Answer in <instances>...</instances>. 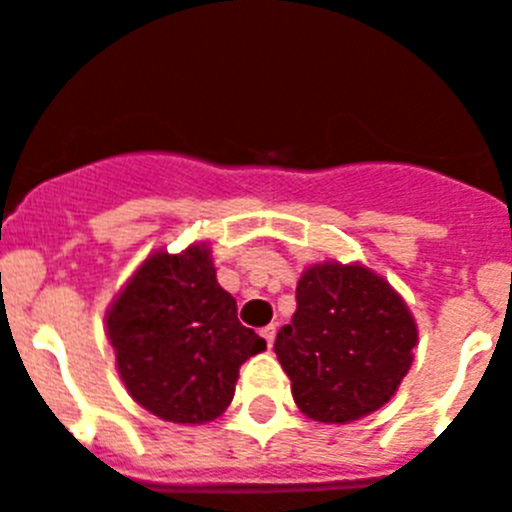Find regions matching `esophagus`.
<instances>
[{
	"mask_svg": "<svg viewBox=\"0 0 512 512\" xmlns=\"http://www.w3.org/2000/svg\"><path fill=\"white\" fill-rule=\"evenodd\" d=\"M261 336H264L266 346H274V338H277V325H266V328H261Z\"/></svg>",
	"mask_w": 512,
	"mask_h": 512,
	"instance_id": "obj_1",
	"label": "esophagus"
}]
</instances>
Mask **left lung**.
<instances>
[{
  "mask_svg": "<svg viewBox=\"0 0 512 512\" xmlns=\"http://www.w3.org/2000/svg\"><path fill=\"white\" fill-rule=\"evenodd\" d=\"M418 330L408 305L364 266H310L297 312L274 354L297 408L320 423H351L382 408L413 364Z\"/></svg>",
  "mask_w": 512,
  "mask_h": 512,
  "instance_id": "left-lung-1",
  "label": "left lung"
}]
</instances>
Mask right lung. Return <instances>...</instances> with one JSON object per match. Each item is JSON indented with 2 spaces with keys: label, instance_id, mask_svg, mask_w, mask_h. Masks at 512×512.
<instances>
[{
  "label": "right lung",
  "instance_id": "right-lung-1",
  "mask_svg": "<svg viewBox=\"0 0 512 512\" xmlns=\"http://www.w3.org/2000/svg\"><path fill=\"white\" fill-rule=\"evenodd\" d=\"M107 336L133 400L171 423L215 420L243 361L266 348L238 320L205 246L153 253L112 305Z\"/></svg>",
  "mask_w": 512,
  "mask_h": 512
}]
</instances>
